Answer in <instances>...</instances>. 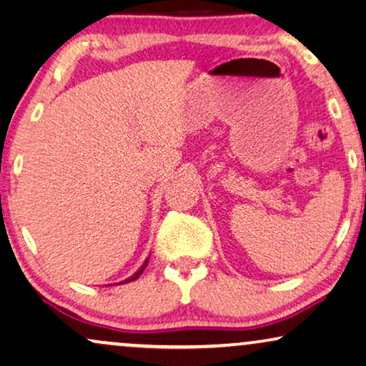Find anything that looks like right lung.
Masks as SVG:
<instances>
[{
    "label": "right lung",
    "mask_w": 366,
    "mask_h": 366,
    "mask_svg": "<svg viewBox=\"0 0 366 366\" xmlns=\"http://www.w3.org/2000/svg\"><path fill=\"white\" fill-rule=\"evenodd\" d=\"M148 261H149V258H146V261H144V263H143V264H141V268H139L138 271H136L133 276H129V277H128V280H124V281H122V282H117V285H127V282H131V281H136V280H138V277L141 276V272H143V271H144V268H146V266H148Z\"/></svg>",
    "instance_id": "right-lung-1"
}]
</instances>
